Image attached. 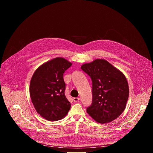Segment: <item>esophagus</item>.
<instances>
[{
  "mask_svg": "<svg viewBox=\"0 0 153 153\" xmlns=\"http://www.w3.org/2000/svg\"><path fill=\"white\" fill-rule=\"evenodd\" d=\"M79 100H80V98H79V97H74V98L73 99V100H74V102H79Z\"/></svg>",
  "mask_w": 153,
  "mask_h": 153,
  "instance_id": "34e87169",
  "label": "esophagus"
}]
</instances>
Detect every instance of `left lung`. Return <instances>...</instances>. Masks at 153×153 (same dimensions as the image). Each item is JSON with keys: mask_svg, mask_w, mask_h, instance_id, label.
Instances as JSON below:
<instances>
[{"mask_svg": "<svg viewBox=\"0 0 153 153\" xmlns=\"http://www.w3.org/2000/svg\"><path fill=\"white\" fill-rule=\"evenodd\" d=\"M91 78L93 102L86 112L96 122L110 123L125 110L129 97V86L123 73L103 59L81 66Z\"/></svg>", "mask_w": 153, "mask_h": 153, "instance_id": "8db88e82", "label": "left lung"}]
</instances>
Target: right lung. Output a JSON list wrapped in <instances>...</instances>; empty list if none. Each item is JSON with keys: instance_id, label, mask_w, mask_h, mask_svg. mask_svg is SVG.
<instances>
[{"instance_id": "obj_1", "label": "right lung", "mask_w": 153, "mask_h": 153, "mask_svg": "<svg viewBox=\"0 0 153 153\" xmlns=\"http://www.w3.org/2000/svg\"><path fill=\"white\" fill-rule=\"evenodd\" d=\"M71 65V62L63 57H56L42 64L31 77V102L37 113L47 120L62 119L71 108V103L65 95L63 76Z\"/></svg>"}]
</instances>
